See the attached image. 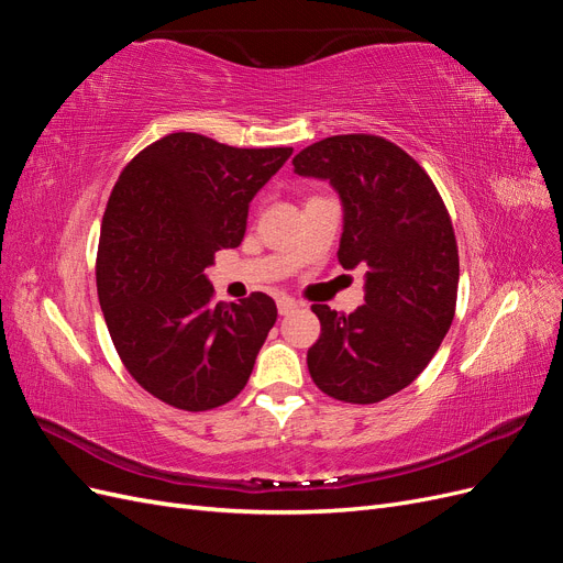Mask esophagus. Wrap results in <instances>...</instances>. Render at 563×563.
<instances>
[{"instance_id":"34e87169","label":"esophagus","mask_w":563,"mask_h":563,"mask_svg":"<svg viewBox=\"0 0 563 563\" xmlns=\"http://www.w3.org/2000/svg\"><path fill=\"white\" fill-rule=\"evenodd\" d=\"M296 308H298V302H296L294 298L282 296V298L277 300V310H279V314H291Z\"/></svg>"}]
</instances>
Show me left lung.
I'll return each instance as SVG.
<instances>
[{
  "mask_svg": "<svg viewBox=\"0 0 563 563\" xmlns=\"http://www.w3.org/2000/svg\"><path fill=\"white\" fill-rule=\"evenodd\" d=\"M294 172L329 180L343 203L338 261L366 267L362 308L312 305L310 376L333 399L383 401L420 376L451 329L460 265L449 211L420 164L380 135L312 143Z\"/></svg>",
  "mask_w": 563,
  "mask_h": 563,
  "instance_id": "8db88e82",
  "label": "left lung"
}]
</instances>
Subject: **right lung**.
I'll return each mask as SVG.
<instances>
[{
	"instance_id": "1",
	"label": "right lung",
	"mask_w": 563,
	"mask_h": 563,
	"mask_svg": "<svg viewBox=\"0 0 563 563\" xmlns=\"http://www.w3.org/2000/svg\"><path fill=\"white\" fill-rule=\"evenodd\" d=\"M291 152L172 133L114 185L96 261L100 310L126 371L168 406L209 411L249 383L277 305L265 294L213 302L203 269L242 244L251 199Z\"/></svg>"
}]
</instances>
